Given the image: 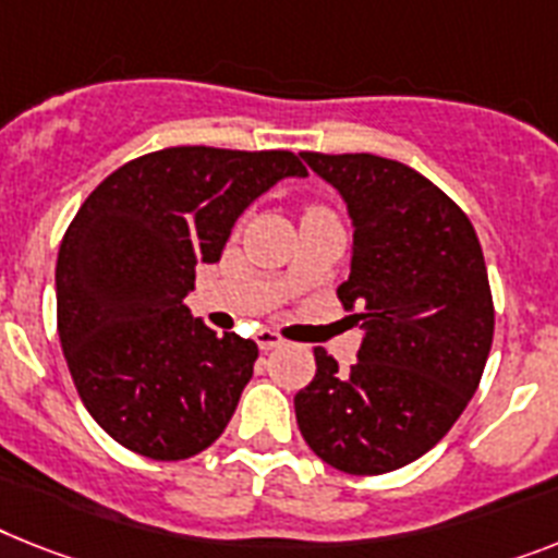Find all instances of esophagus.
Segmentation results:
<instances>
[{"instance_id": "obj_1", "label": "esophagus", "mask_w": 558, "mask_h": 558, "mask_svg": "<svg viewBox=\"0 0 558 558\" xmlns=\"http://www.w3.org/2000/svg\"><path fill=\"white\" fill-rule=\"evenodd\" d=\"M256 344H259L262 351H274V348H282L284 344V339L279 333H276V330H259V333H256Z\"/></svg>"}]
</instances>
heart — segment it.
Instances as JSON below:
<instances>
[{
	"label": "heart",
	"instance_id": "b5f03b06",
	"mask_svg": "<svg viewBox=\"0 0 558 558\" xmlns=\"http://www.w3.org/2000/svg\"><path fill=\"white\" fill-rule=\"evenodd\" d=\"M319 214H330L328 207H322V205H307L305 216H319Z\"/></svg>",
	"mask_w": 558,
	"mask_h": 558
}]
</instances>
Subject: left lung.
Segmentation results:
<instances>
[{
  "label": "left lung",
  "mask_w": 558,
  "mask_h": 558,
  "mask_svg": "<svg viewBox=\"0 0 558 558\" xmlns=\"http://www.w3.org/2000/svg\"><path fill=\"white\" fill-rule=\"evenodd\" d=\"M353 219L348 282L336 296L362 322L359 359L293 399L299 430L330 468L379 476L416 462L476 393L494 344V296L476 230L448 193L373 154H302Z\"/></svg>",
  "instance_id": "1"
}]
</instances>
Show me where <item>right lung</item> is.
I'll return each mask as SVG.
<instances>
[{
    "mask_svg": "<svg viewBox=\"0 0 558 558\" xmlns=\"http://www.w3.org/2000/svg\"><path fill=\"white\" fill-rule=\"evenodd\" d=\"M305 173L290 150L165 147L82 202L59 245V342L82 404L122 448L179 462L222 436L259 348L216 336L182 299L239 214Z\"/></svg>",
    "mask_w": 558,
    "mask_h": 558,
    "instance_id": "1",
    "label": "right lung"
}]
</instances>
